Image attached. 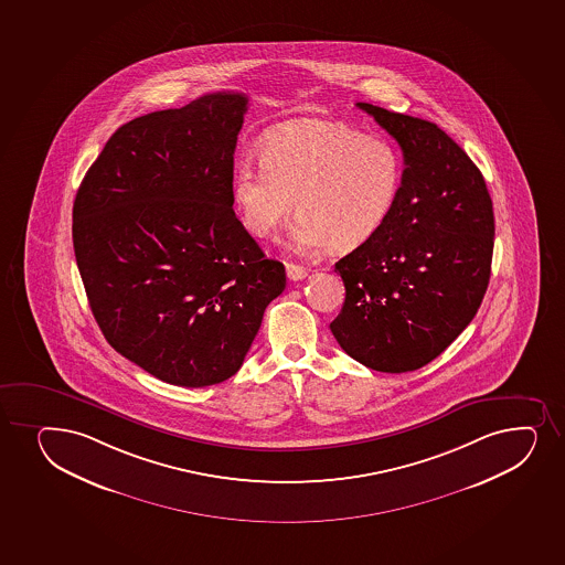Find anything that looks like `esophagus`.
I'll return each instance as SVG.
<instances>
[{"label": "esophagus", "mask_w": 565, "mask_h": 565, "mask_svg": "<svg viewBox=\"0 0 565 565\" xmlns=\"http://www.w3.org/2000/svg\"><path fill=\"white\" fill-rule=\"evenodd\" d=\"M287 278L291 279V281H298V279H305L308 276V268L300 267V265H292V263H287L286 265Z\"/></svg>", "instance_id": "esophagus-1"}]
</instances>
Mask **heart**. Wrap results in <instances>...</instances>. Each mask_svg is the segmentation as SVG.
<instances>
[{"mask_svg": "<svg viewBox=\"0 0 565 565\" xmlns=\"http://www.w3.org/2000/svg\"><path fill=\"white\" fill-rule=\"evenodd\" d=\"M402 188V159L387 140L338 121H295L265 142L259 167L242 163L233 201L252 235L270 238L291 217L297 254L353 249L385 225Z\"/></svg>", "mask_w": 565, "mask_h": 565, "instance_id": "b5f03b06", "label": "heart"}]
</instances>
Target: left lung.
<instances>
[{"mask_svg": "<svg viewBox=\"0 0 565 565\" xmlns=\"http://www.w3.org/2000/svg\"><path fill=\"white\" fill-rule=\"evenodd\" d=\"M406 169L380 233L337 263L345 302L330 330L369 369L402 374L441 355L476 318L494 249L481 171L444 129L370 103Z\"/></svg>", "mask_w": 565, "mask_h": 565, "instance_id": "obj_1", "label": "left lung"}]
</instances>
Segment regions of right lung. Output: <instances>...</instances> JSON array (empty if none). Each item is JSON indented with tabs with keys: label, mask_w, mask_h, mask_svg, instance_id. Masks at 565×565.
<instances>
[{
	"label": "right lung",
	"mask_w": 565,
	"mask_h": 565,
	"mask_svg": "<svg viewBox=\"0 0 565 565\" xmlns=\"http://www.w3.org/2000/svg\"><path fill=\"white\" fill-rule=\"evenodd\" d=\"M238 92L127 121L73 204V246L103 337L158 380L209 387L235 375L286 289L233 210Z\"/></svg>",
	"instance_id": "1"
}]
</instances>
